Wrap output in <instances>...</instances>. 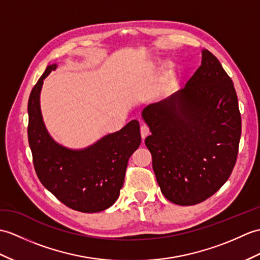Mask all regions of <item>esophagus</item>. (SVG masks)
<instances>
[{
    "label": "esophagus",
    "instance_id": "34e87169",
    "mask_svg": "<svg viewBox=\"0 0 260 260\" xmlns=\"http://www.w3.org/2000/svg\"><path fill=\"white\" fill-rule=\"evenodd\" d=\"M149 134V127L147 125H142L141 126V135H142V138H143V142L145 140V137H146L147 135Z\"/></svg>",
    "mask_w": 260,
    "mask_h": 260
}]
</instances>
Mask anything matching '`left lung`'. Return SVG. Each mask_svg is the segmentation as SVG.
I'll return each instance as SVG.
<instances>
[{
    "label": "left lung",
    "mask_w": 260,
    "mask_h": 260,
    "mask_svg": "<svg viewBox=\"0 0 260 260\" xmlns=\"http://www.w3.org/2000/svg\"><path fill=\"white\" fill-rule=\"evenodd\" d=\"M202 57L184 88L142 113L152 132L145 144L160 190L180 206L206 201L227 182L241 135L232 78L209 51Z\"/></svg>",
    "instance_id": "left-lung-1"
}]
</instances>
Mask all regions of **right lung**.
Wrapping results in <instances>:
<instances>
[{"mask_svg": "<svg viewBox=\"0 0 260 260\" xmlns=\"http://www.w3.org/2000/svg\"><path fill=\"white\" fill-rule=\"evenodd\" d=\"M56 69L48 65L29 94L28 144L40 182L59 202L82 213H99L116 202L131 155L141 145L140 123L134 119L92 146L70 149L53 141L42 119L40 93L43 80Z\"/></svg>", "mask_w": 260, "mask_h": 260, "instance_id": "right-lung-1", "label": "right lung"}]
</instances>
